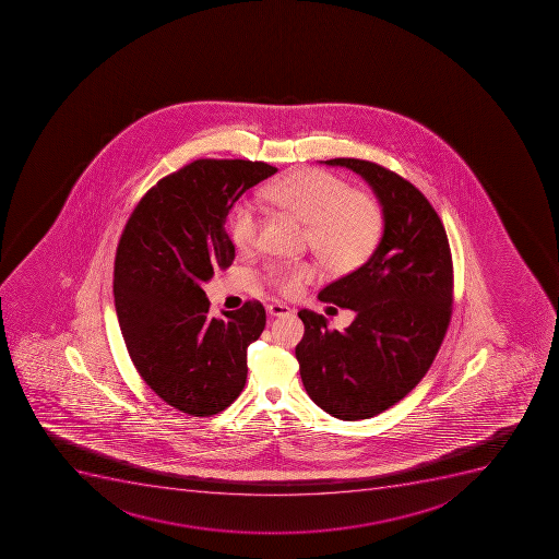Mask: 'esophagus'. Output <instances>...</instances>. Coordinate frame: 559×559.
<instances>
[{
    "label": "esophagus",
    "mask_w": 559,
    "mask_h": 559,
    "mask_svg": "<svg viewBox=\"0 0 559 559\" xmlns=\"http://www.w3.org/2000/svg\"><path fill=\"white\" fill-rule=\"evenodd\" d=\"M269 316L271 317H287L290 316L292 310L287 305H282V302H272V305H267Z\"/></svg>",
    "instance_id": "34e87169"
}]
</instances>
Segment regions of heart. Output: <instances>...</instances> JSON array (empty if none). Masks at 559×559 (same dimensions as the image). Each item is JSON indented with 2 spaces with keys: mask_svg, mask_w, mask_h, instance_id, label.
Returning a JSON list of instances; mask_svg holds the SVG:
<instances>
[{
  "mask_svg": "<svg viewBox=\"0 0 559 559\" xmlns=\"http://www.w3.org/2000/svg\"><path fill=\"white\" fill-rule=\"evenodd\" d=\"M265 198L306 224V246L335 272L364 265L379 246L384 214L374 195L350 189L347 181L321 169H297L269 185ZM262 214L251 201H238L228 217L231 242L240 251L257 248ZM317 277L310 262L277 263L263 280L272 290L294 297Z\"/></svg>",
  "mask_w": 559,
  "mask_h": 559,
  "instance_id": "1",
  "label": "heart"
}]
</instances>
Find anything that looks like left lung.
<instances>
[{
	"mask_svg": "<svg viewBox=\"0 0 559 559\" xmlns=\"http://www.w3.org/2000/svg\"><path fill=\"white\" fill-rule=\"evenodd\" d=\"M364 176L381 201L384 231L372 257L322 288L319 299L356 311L344 331L301 310L296 358L311 401L341 420L389 409L426 376L451 322L454 269L445 228L428 198L397 173L331 158Z\"/></svg>",
	"mask_w": 559,
	"mask_h": 559,
	"instance_id": "obj_1",
	"label": "left lung"
}]
</instances>
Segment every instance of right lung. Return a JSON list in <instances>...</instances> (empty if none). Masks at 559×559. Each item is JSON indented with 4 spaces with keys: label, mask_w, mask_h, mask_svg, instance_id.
<instances>
[{
    "label": "right lung",
    "mask_w": 559,
    "mask_h": 559,
    "mask_svg": "<svg viewBox=\"0 0 559 559\" xmlns=\"http://www.w3.org/2000/svg\"><path fill=\"white\" fill-rule=\"evenodd\" d=\"M274 173L265 162H190L142 195L117 243L114 302L128 355L147 386L190 417L228 408L248 379L265 308L253 299L215 319L201 285L234 262L229 209Z\"/></svg>",
    "instance_id": "right-lung-1"
}]
</instances>
